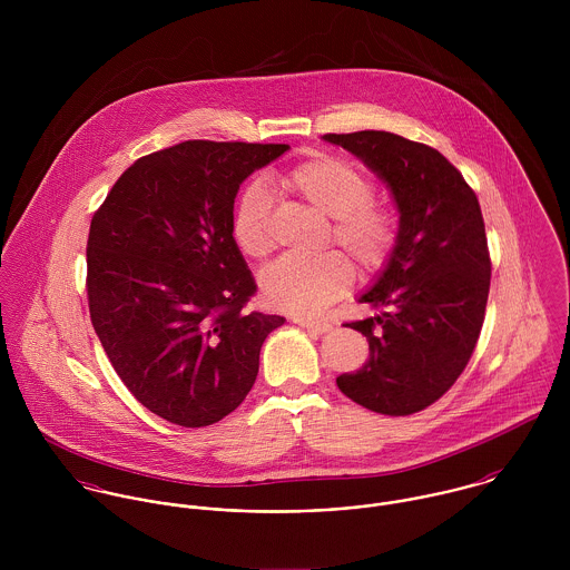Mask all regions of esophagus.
Instances as JSON below:
<instances>
[{"label": "esophagus", "instance_id": "1", "mask_svg": "<svg viewBox=\"0 0 570 570\" xmlns=\"http://www.w3.org/2000/svg\"><path fill=\"white\" fill-rule=\"evenodd\" d=\"M294 323L298 326H303V328H307V331H312V333H318V335H323L326 331H331V325H326V323H321V321H305V318H294Z\"/></svg>", "mask_w": 570, "mask_h": 570}]
</instances>
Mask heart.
Segmentation results:
<instances>
[{
  "mask_svg": "<svg viewBox=\"0 0 570 570\" xmlns=\"http://www.w3.org/2000/svg\"><path fill=\"white\" fill-rule=\"evenodd\" d=\"M285 190L331 217V239L360 272L380 269L397 242L395 213L373 199L371 177L355 164L321 154L289 168ZM233 237L249 258L272 252V197L261 184H249L233 213ZM351 265L333 252L312 258L283 256L263 269L258 285L263 301L285 314L316 316L348 292Z\"/></svg>",
  "mask_w": 570,
  "mask_h": 570,
  "instance_id": "1",
  "label": "heart"
}]
</instances>
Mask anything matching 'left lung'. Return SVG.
I'll return each mask as SVG.
<instances>
[{"label": "left lung", "instance_id": "obj_1", "mask_svg": "<svg viewBox=\"0 0 570 570\" xmlns=\"http://www.w3.org/2000/svg\"><path fill=\"white\" fill-rule=\"evenodd\" d=\"M391 190L397 242L360 303L377 316L351 323L368 360L335 377L360 406L404 416L434 404L468 366L488 305V237L479 199L436 149L389 131L326 134Z\"/></svg>", "mask_w": 570, "mask_h": 570}]
</instances>
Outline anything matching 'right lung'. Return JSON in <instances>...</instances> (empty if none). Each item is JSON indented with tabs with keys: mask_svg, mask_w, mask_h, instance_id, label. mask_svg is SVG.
I'll list each match as a JSON object with an SVG mask.
<instances>
[{
	"mask_svg": "<svg viewBox=\"0 0 570 570\" xmlns=\"http://www.w3.org/2000/svg\"><path fill=\"white\" fill-rule=\"evenodd\" d=\"M289 145L188 140L131 164L87 239L94 331L131 395L170 423L204 428L254 386L281 316L245 314L256 292L233 237L245 179Z\"/></svg>",
	"mask_w": 570,
	"mask_h": 570,
	"instance_id": "add662e5",
	"label": "right lung"
}]
</instances>
